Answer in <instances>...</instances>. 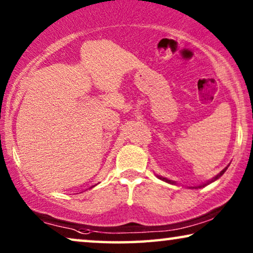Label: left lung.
<instances>
[{
  "instance_id": "8db88e82",
  "label": "left lung",
  "mask_w": 253,
  "mask_h": 253,
  "mask_svg": "<svg viewBox=\"0 0 253 253\" xmlns=\"http://www.w3.org/2000/svg\"><path fill=\"white\" fill-rule=\"evenodd\" d=\"M229 167V166H227L226 168L224 169H222V170H221L219 174H217L216 176H214V177L211 179V181H209V182H206V183H204V184H202V185H198V186H190L189 189H200V188H204V186H206L207 184H210V183H212V182H214V181H216L217 178H220L221 176H222L223 174H224V171L227 170V168ZM158 178H160V179H162V181H165V182H167V183H169V184H176V182H174V181H170V179H168V178H166V177H162V176H158Z\"/></svg>"
}]
</instances>
